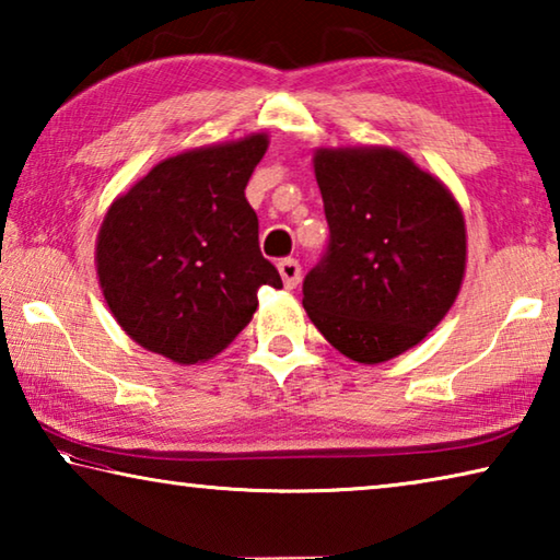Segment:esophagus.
Here are the masks:
<instances>
[{"label":"esophagus","instance_id":"1","mask_svg":"<svg viewBox=\"0 0 560 560\" xmlns=\"http://www.w3.org/2000/svg\"><path fill=\"white\" fill-rule=\"evenodd\" d=\"M279 273H281V279H283V287L293 289L301 281V264L296 259H291V257L289 259H281L279 261Z\"/></svg>","mask_w":560,"mask_h":560}]
</instances>
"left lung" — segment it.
<instances>
[{
    "instance_id": "left-lung-1",
    "label": "left lung",
    "mask_w": 560,
    "mask_h": 560,
    "mask_svg": "<svg viewBox=\"0 0 560 560\" xmlns=\"http://www.w3.org/2000/svg\"><path fill=\"white\" fill-rule=\"evenodd\" d=\"M328 244L303 308L330 346L383 363L420 343L457 299L467 232L438 177L390 148L318 150Z\"/></svg>"
}]
</instances>
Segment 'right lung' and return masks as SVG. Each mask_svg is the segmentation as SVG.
I'll return each instance as SVG.
<instances>
[{
  "label": "right lung",
  "instance_id": "1",
  "mask_svg": "<svg viewBox=\"0 0 560 560\" xmlns=\"http://www.w3.org/2000/svg\"><path fill=\"white\" fill-rule=\"evenodd\" d=\"M267 136L167 158L110 205L98 232V279L126 334L175 363L224 350L281 277L259 249L244 187Z\"/></svg>",
  "mask_w": 560,
  "mask_h": 560
}]
</instances>
